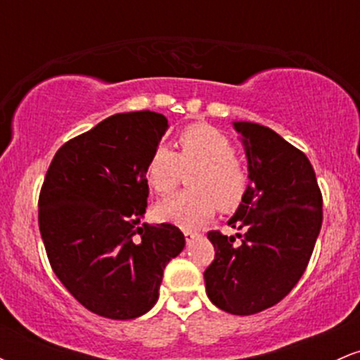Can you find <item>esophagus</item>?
<instances>
[{
    "label": "esophagus",
    "mask_w": 360,
    "mask_h": 360,
    "mask_svg": "<svg viewBox=\"0 0 360 360\" xmlns=\"http://www.w3.org/2000/svg\"><path fill=\"white\" fill-rule=\"evenodd\" d=\"M196 237H198V233L189 232V230H188V232H184V238H186V242H188V243H191Z\"/></svg>",
    "instance_id": "obj_1"
}]
</instances>
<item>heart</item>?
<instances>
[{"label": "heart", "mask_w": 360, "mask_h": 360, "mask_svg": "<svg viewBox=\"0 0 360 360\" xmlns=\"http://www.w3.org/2000/svg\"><path fill=\"white\" fill-rule=\"evenodd\" d=\"M179 150L157 146L147 160V183L157 194H169L179 184L183 171L189 176V191L177 193L157 205V217L184 230L200 229L220 206L232 210L249 188V172L235 157L232 140L206 123L184 128L177 139Z\"/></svg>", "instance_id": "obj_1"}]
</instances>
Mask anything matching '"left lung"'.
<instances>
[{"instance_id":"1","label":"left lung","mask_w":360,"mask_h":360,"mask_svg":"<svg viewBox=\"0 0 360 360\" xmlns=\"http://www.w3.org/2000/svg\"><path fill=\"white\" fill-rule=\"evenodd\" d=\"M242 135L250 184L229 220L235 237L208 232L214 260L205 271L206 295L232 315L278 304L307 269L321 229L320 188L308 157L271 128L233 122Z\"/></svg>"}]
</instances>
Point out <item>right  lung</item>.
I'll list each match as a JSON object with an SVG mask.
<instances>
[{"label":"right lung","instance_id":"obj_1","mask_svg":"<svg viewBox=\"0 0 360 360\" xmlns=\"http://www.w3.org/2000/svg\"><path fill=\"white\" fill-rule=\"evenodd\" d=\"M167 127L155 111L113 115L65 142L45 174L39 226L49 262L74 298L100 316L147 313L169 260L184 249L183 232L171 223L139 226L147 160Z\"/></svg>","mask_w":360,"mask_h":360}]
</instances>
